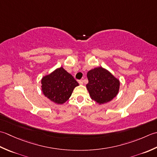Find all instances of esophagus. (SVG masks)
Instances as JSON below:
<instances>
[{
    "label": "esophagus",
    "instance_id": "1",
    "mask_svg": "<svg viewBox=\"0 0 157 157\" xmlns=\"http://www.w3.org/2000/svg\"><path fill=\"white\" fill-rule=\"evenodd\" d=\"M78 83L80 85H82L83 84V80H79Z\"/></svg>",
    "mask_w": 157,
    "mask_h": 157
}]
</instances>
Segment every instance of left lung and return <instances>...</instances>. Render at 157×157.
<instances>
[{
    "mask_svg": "<svg viewBox=\"0 0 157 157\" xmlns=\"http://www.w3.org/2000/svg\"><path fill=\"white\" fill-rule=\"evenodd\" d=\"M89 82L86 85L92 100L102 104L116 97L120 82L107 70L98 67L87 72Z\"/></svg>",
    "mask_w": 157,
    "mask_h": 157,
    "instance_id": "obj_1",
    "label": "left lung"
}]
</instances>
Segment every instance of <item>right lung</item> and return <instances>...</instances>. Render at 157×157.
<instances>
[{"label": "right lung", "instance_id": "1", "mask_svg": "<svg viewBox=\"0 0 157 157\" xmlns=\"http://www.w3.org/2000/svg\"><path fill=\"white\" fill-rule=\"evenodd\" d=\"M43 94L51 101L62 104L68 100L78 82L62 67L56 69L50 75L42 78Z\"/></svg>", "mask_w": 157, "mask_h": 157}]
</instances>
